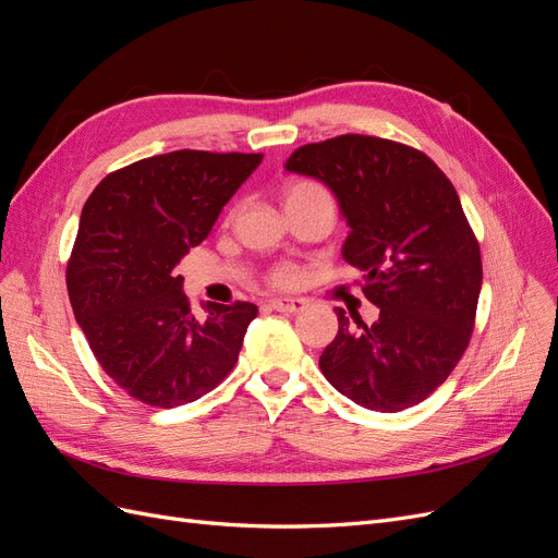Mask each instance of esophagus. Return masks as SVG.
Listing matches in <instances>:
<instances>
[{"label": "esophagus", "instance_id": "34e87169", "mask_svg": "<svg viewBox=\"0 0 558 558\" xmlns=\"http://www.w3.org/2000/svg\"><path fill=\"white\" fill-rule=\"evenodd\" d=\"M269 307L277 310V312H283V314H298L307 307V300L302 298H277L269 302Z\"/></svg>", "mask_w": 558, "mask_h": 558}]
</instances>
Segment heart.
I'll use <instances>...</instances> for the list:
<instances>
[{
    "instance_id": "b5f03b06",
    "label": "heart",
    "mask_w": 558,
    "mask_h": 558,
    "mask_svg": "<svg viewBox=\"0 0 558 558\" xmlns=\"http://www.w3.org/2000/svg\"><path fill=\"white\" fill-rule=\"evenodd\" d=\"M324 189H320L318 183L314 181H293L283 189V205L289 199H295V197H302V195H310V193H320ZM269 281H272L275 286H281V289H286V286H293L295 281V272L291 267H277L272 275H269Z\"/></svg>"
}]
</instances>
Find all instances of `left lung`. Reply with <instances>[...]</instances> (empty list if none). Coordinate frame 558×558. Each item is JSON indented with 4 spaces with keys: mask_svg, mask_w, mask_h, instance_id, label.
<instances>
[{
    "mask_svg": "<svg viewBox=\"0 0 558 558\" xmlns=\"http://www.w3.org/2000/svg\"><path fill=\"white\" fill-rule=\"evenodd\" d=\"M286 170L335 193L351 228L342 256L379 307L373 326L335 310L340 328L320 373L365 410L426 400L468 349L482 289L480 244L459 193L426 154L367 134L300 146Z\"/></svg>",
    "mask_w": 558,
    "mask_h": 558,
    "instance_id": "obj_1",
    "label": "left lung"
}]
</instances>
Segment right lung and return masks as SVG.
Returning a JSON list of instances; mask_svg holds the SVG:
<instances>
[{"mask_svg": "<svg viewBox=\"0 0 558 558\" xmlns=\"http://www.w3.org/2000/svg\"><path fill=\"white\" fill-rule=\"evenodd\" d=\"M260 160L172 150L107 174L83 207L66 291L97 363L130 398L177 408L209 393L238 363L258 307L207 302L197 320L174 267L207 240Z\"/></svg>", "mask_w": 558, "mask_h": 558, "instance_id": "add662e5", "label": "right lung"}]
</instances>
